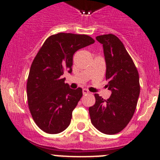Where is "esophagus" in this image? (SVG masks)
Wrapping results in <instances>:
<instances>
[{
	"instance_id": "obj_1",
	"label": "esophagus",
	"mask_w": 160,
	"mask_h": 160,
	"mask_svg": "<svg viewBox=\"0 0 160 160\" xmlns=\"http://www.w3.org/2000/svg\"><path fill=\"white\" fill-rule=\"evenodd\" d=\"M90 92H89V90H87V89H83V95H85V94H88V93H89Z\"/></svg>"
}]
</instances>
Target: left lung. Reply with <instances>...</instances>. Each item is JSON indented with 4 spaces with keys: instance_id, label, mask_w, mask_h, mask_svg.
<instances>
[{
    "instance_id": "obj_1",
    "label": "left lung",
    "mask_w": 160,
    "mask_h": 160,
    "mask_svg": "<svg viewBox=\"0 0 160 160\" xmlns=\"http://www.w3.org/2000/svg\"><path fill=\"white\" fill-rule=\"evenodd\" d=\"M106 62L108 100L95 93L94 105L89 108L91 123L102 133L114 135L127 126L135 113L140 93L139 77L123 43L113 34L99 35Z\"/></svg>"
}]
</instances>
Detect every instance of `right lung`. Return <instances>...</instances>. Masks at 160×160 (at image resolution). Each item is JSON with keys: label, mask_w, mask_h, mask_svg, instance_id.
I'll list each match as a JSON object with an SVG mask.
<instances>
[{"label": "right lung", "mask_w": 160, "mask_h": 160, "mask_svg": "<svg viewBox=\"0 0 160 160\" xmlns=\"http://www.w3.org/2000/svg\"><path fill=\"white\" fill-rule=\"evenodd\" d=\"M94 42L89 35L60 32L49 36L35 56L27 81V97L32 118L43 132L58 134L70 125L83 93L80 88L70 89L62 76L65 71L72 72L74 53Z\"/></svg>", "instance_id": "add662e5"}]
</instances>
